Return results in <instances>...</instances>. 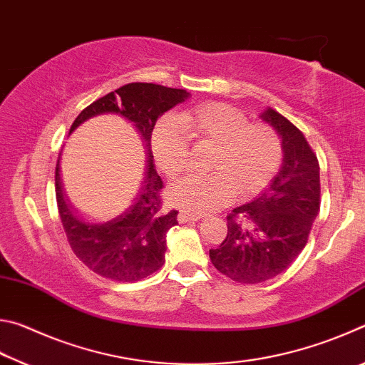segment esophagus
<instances>
[{"label": "esophagus", "mask_w": 365, "mask_h": 365, "mask_svg": "<svg viewBox=\"0 0 365 365\" xmlns=\"http://www.w3.org/2000/svg\"><path fill=\"white\" fill-rule=\"evenodd\" d=\"M177 219L180 224H183V222H195V220H200V215L196 214H188V212H180L177 215Z\"/></svg>", "instance_id": "1"}]
</instances>
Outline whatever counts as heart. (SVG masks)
Masks as SVG:
<instances>
[{
  "mask_svg": "<svg viewBox=\"0 0 365 365\" xmlns=\"http://www.w3.org/2000/svg\"><path fill=\"white\" fill-rule=\"evenodd\" d=\"M212 143L209 174H188L169 185L165 200L191 214H206L225 206L237 191L252 196L267 187L280 165L282 150L275 133L264 123L248 122L230 104L207 101L165 114L151 132L154 163L164 175L174 177L187 168L190 139Z\"/></svg>",
  "mask_w": 365,
  "mask_h": 365,
  "instance_id": "b5f03b06",
  "label": "heart"
}]
</instances>
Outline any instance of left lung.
I'll list each match as a JSON object with an SVG mask.
<instances>
[{"instance_id":"left-lung-1","label":"left lung","mask_w":365,"mask_h":365,"mask_svg":"<svg viewBox=\"0 0 365 365\" xmlns=\"http://www.w3.org/2000/svg\"><path fill=\"white\" fill-rule=\"evenodd\" d=\"M262 119L280 135L283 164L270 187L227 215V237L209 257L238 283L274 279L304 248L320 211L319 160L304 135L272 108Z\"/></svg>"}]
</instances>
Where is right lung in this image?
Returning <instances> with one entry per match:
<instances>
[{
    "mask_svg": "<svg viewBox=\"0 0 365 365\" xmlns=\"http://www.w3.org/2000/svg\"><path fill=\"white\" fill-rule=\"evenodd\" d=\"M180 88L156 83H127L86 106L73 120L71 132L90 117L114 113L130 120L143 140L146 168L130 197L106 217L80 214L64 195L56 164V201L67 242L80 261L95 274L115 282H138L164 264L165 233L177 225L178 211L164 212L160 206L163 180L153 164L151 132L159 115L185 101Z\"/></svg>",
    "mask_w": 365,
    "mask_h": 365,
    "instance_id": "obj_1",
    "label": "right lung"
}]
</instances>
